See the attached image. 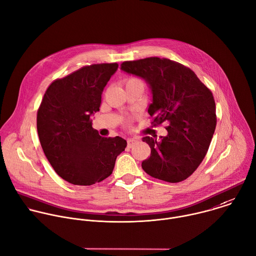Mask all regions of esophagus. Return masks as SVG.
<instances>
[{
  "instance_id": "1",
  "label": "esophagus",
  "mask_w": 256,
  "mask_h": 256,
  "mask_svg": "<svg viewBox=\"0 0 256 256\" xmlns=\"http://www.w3.org/2000/svg\"><path fill=\"white\" fill-rule=\"evenodd\" d=\"M138 142V140L136 138H128V144L130 146H132L134 144H136Z\"/></svg>"
}]
</instances>
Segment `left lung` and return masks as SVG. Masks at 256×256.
<instances>
[{
    "mask_svg": "<svg viewBox=\"0 0 256 256\" xmlns=\"http://www.w3.org/2000/svg\"><path fill=\"white\" fill-rule=\"evenodd\" d=\"M120 69L142 78L152 94L148 112L152 126L166 122L168 134L144 136L150 156L142 162L150 176L178 183L202 162L216 128L212 92L188 67L166 58L148 57L124 61Z\"/></svg>",
    "mask_w": 256,
    "mask_h": 256,
    "instance_id": "obj_1",
    "label": "left lung"
}]
</instances>
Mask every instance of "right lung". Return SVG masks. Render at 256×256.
I'll use <instances>...</instances> for the list:
<instances>
[{
    "instance_id": "obj_1",
    "label": "right lung",
    "mask_w": 256,
    "mask_h": 256,
    "mask_svg": "<svg viewBox=\"0 0 256 256\" xmlns=\"http://www.w3.org/2000/svg\"><path fill=\"white\" fill-rule=\"evenodd\" d=\"M118 63L85 66L47 88L37 114L43 152L54 171L73 185L90 186L112 175L126 140L102 138L92 128L102 94Z\"/></svg>"
}]
</instances>
